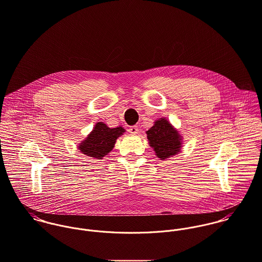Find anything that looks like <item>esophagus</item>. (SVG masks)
Masks as SVG:
<instances>
[{
	"label": "esophagus",
	"instance_id": "1",
	"mask_svg": "<svg viewBox=\"0 0 262 262\" xmlns=\"http://www.w3.org/2000/svg\"><path fill=\"white\" fill-rule=\"evenodd\" d=\"M128 132L132 134V135H137L139 133V127L137 125H134V126H130L128 128Z\"/></svg>",
	"mask_w": 262,
	"mask_h": 262
}]
</instances>
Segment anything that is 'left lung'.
Wrapping results in <instances>:
<instances>
[{
    "instance_id": "left-lung-1",
    "label": "left lung",
    "mask_w": 262,
    "mask_h": 262,
    "mask_svg": "<svg viewBox=\"0 0 262 262\" xmlns=\"http://www.w3.org/2000/svg\"><path fill=\"white\" fill-rule=\"evenodd\" d=\"M146 134L150 147L160 160H166L181 152L183 137L167 118L161 117L155 120L154 125Z\"/></svg>"
}]
</instances>
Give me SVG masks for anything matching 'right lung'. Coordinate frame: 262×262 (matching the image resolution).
I'll return each instance as SVG.
<instances>
[{"instance_id":"right-lung-1","label":"right lung","mask_w":262,"mask_h":262,"mask_svg":"<svg viewBox=\"0 0 262 262\" xmlns=\"http://www.w3.org/2000/svg\"><path fill=\"white\" fill-rule=\"evenodd\" d=\"M125 133L122 126L108 127L104 122H97L92 132L83 140L78 149L86 156L102 159L114 148L116 140Z\"/></svg>"}]
</instances>
